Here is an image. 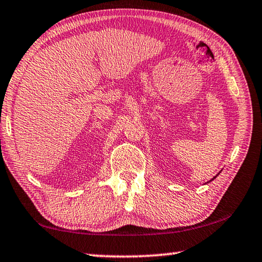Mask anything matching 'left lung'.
Returning <instances> with one entry per match:
<instances>
[{
  "instance_id": "obj_1",
  "label": "left lung",
  "mask_w": 262,
  "mask_h": 262,
  "mask_svg": "<svg viewBox=\"0 0 262 262\" xmlns=\"http://www.w3.org/2000/svg\"><path fill=\"white\" fill-rule=\"evenodd\" d=\"M215 178H216V177H214V178H213V179H212V180H214V179H215Z\"/></svg>"
}]
</instances>
